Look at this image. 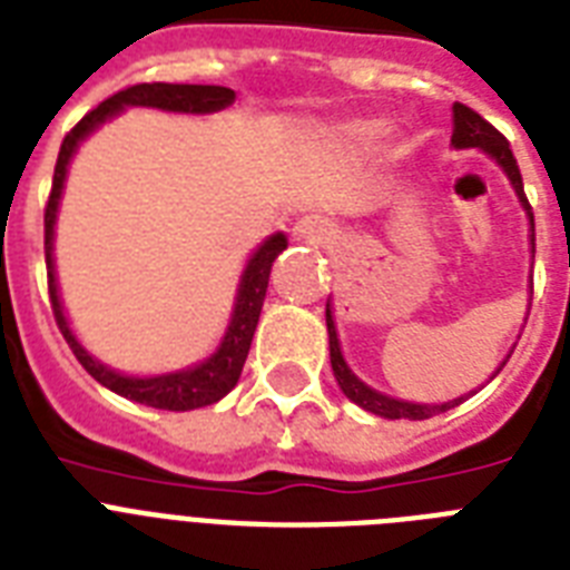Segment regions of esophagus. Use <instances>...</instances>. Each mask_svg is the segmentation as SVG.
<instances>
[{
	"label": "esophagus",
	"mask_w": 570,
	"mask_h": 570,
	"mask_svg": "<svg viewBox=\"0 0 570 570\" xmlns=\"http://www.w3.org/2000/svg\"><path fill=\"white\" fill-rule=\"evenodd\" d=\"M293 234L295 239H301V243L318 245V243H327L333 230H331V222L322 219V216H304V219L295 222Z\"/></svg>",
	"instance_id": "obj_1"
}]
</instances>
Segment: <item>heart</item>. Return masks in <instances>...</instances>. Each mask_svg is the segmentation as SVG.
Instances as JSON below:
<instances>
[{"instance_id": "b5f03b06", "label": "heart", "mask_w": 570, "mask_h": 570, "mask_svg": "<svg viewBox=\"0 0 570 570\" xmlns=\"http://www.w3.org/2000/svg\"><path fill=\"white\" fill-rule=\"evenodd\" d=\"M381 131H383L381 125H360V128H354V134H360L363 140H374Z\"/></svg>"}]
</instances>
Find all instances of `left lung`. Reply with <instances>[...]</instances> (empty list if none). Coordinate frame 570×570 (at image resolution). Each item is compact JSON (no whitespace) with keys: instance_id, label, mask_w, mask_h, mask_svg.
<instances>
[{"instance_id":"8db88e82","label":"left lung","mask_w":570,"mask_h":570,"mask_svg":"<svg viewBox=\"0 0 570 570\" xmlns=\"http://www.w3.org/2000/svg\"><path fill=\"white\" fill-rule=\"evenodd\" d=\"M451 142L456 146V149H471V146H478V149L489 151V155H492L494 160L503 166V173L510 175L512 187H515L518 198L524 202L527 210H533L524 196V180H521V169H518V160L510 149V140H507V137H503V134L498 131L492 122H485L478 110H471L469 105H462V101H456V105H453ZM530 222H533V213H530ZM530 243H533V252H535V228H533V234H530ZM325 318H327V336H331V365H333V374H336V383H340V390L345 392V395H348L354 404L363 406V410H368V413H374V415H383V419L421 421V419H430V415H436V413H445V410H451V406H456L462 401V397H456V401H448V404H436V406L406 404V401H395V397H386V395H381V392L368 390L363 381H357V377L351 374V368L345 365V360H342L340 340H336V327H333V318H331V307L325 309ZM498 372H501V368H498Z\"/></svg>"}]
</instances>
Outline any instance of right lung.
Returning <instances> with one entry per match:
<instances>
[{
    "mask_svg": "<svg viewBox=\"0 0 570 570\" xmlns=\"http://www.w3.org/2000/svg\"><path fill=\"white\" fill-rule=\"evenodd\" d=\"M237 99V92L230 87H216V85H164V81H151V85H131L125 90L114 92L110 99H105L99 108H92L90 114L78 119L72 125V131L63 137L58 151V164H55V178L52 189H49V202L43 210V248H46V277H49V301H52L55 322H58L63 340L78 357V363L85 365L87 374L96 377L101 386H108L110 392H117L122 397H131L137 404L155 406V410H173V413H184V410H198V406L216 404L219 397L228 395L239 381L248 348H252L254 327L261 318L263 298H266V286H269V272L275 257L286 248L284 234H275L257 248L248 269L239 284V298L230 327L222 340L219 351L210 360H205L196 368L187 372L164 374V377H125V374L110 372L101 363L87 354L78 340L69 331L63 309L58 301V284H55V266H52V234H55V213H58V198L63 189V178H67V164L76 146L85 140L87 134L101 125L108 117L119 114L125 105H146V108H164V110H180V114H210V110L228 108L230 101Z\"/></svg>",
    "mask_w": 570,
    "mask_h": 570,
    "instance_id": "add662e5",
    "label": "right lung"
}]
</instances>
